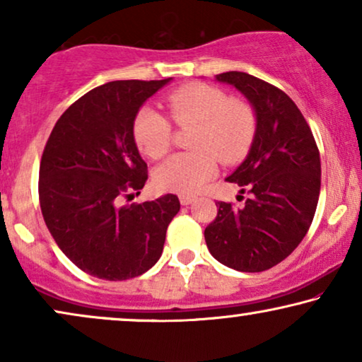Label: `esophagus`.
Instances as JSON below:
<instances>
[{"label": "esophagus", "instance_id": "34e87169", "mask_svg": "<svg viewBox=\"0 0 362 362\" xmlns=\"http://www.w3.org/2000/svg\"><path fill=\"white\" fill-rule=\"evenodd\" d=\"M196 199L192 196H180V202L182 206H189V204H192V202H194Z\"/></svg>", "mask_w": 362, "mask_h": 362}]
</instances>
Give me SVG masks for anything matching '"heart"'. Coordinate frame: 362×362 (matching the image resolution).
I'll return each instance as SVG.
<instances>
[{
    "instance_id": "obj_1",
    "label": "heart",
    "mask_w": 362,
    "mask_h": 362,
    "mask_svg": "<svg viewBox=\"0 0 362 362\" xmlns=\"http://www.w3.org/2000/svg\"><path fill=\"white\" fill-rule=\"evenodd\" d=\"M177 125H194L192 153L168 158L156 168L155 186L177 194H196L217 173V160L235 163L245 156L255 133V115L247 103L229 100L221 88L189 83L166 97ZM133 136L143 155L158 160L170 148L171 125L153 107H143L133 123Z\"/></svg>"
}]
</instances>
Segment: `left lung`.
<instances>
[{"label": "left lung", "instance_id": "obj_1", "mask_svg": "<svg viewBox=\"0 0 362 362\" xmlns=\"http://www.w3.org/2000/svg\"><path fill=\"white\" fill-rule=\"evenodd\" d=\"M216 81L249 100L255 133L245 160L227 177L250 197L240 207L217 202L204 239L222 265L264 272L285 260L310 229L320 197V151L305 117L280 88L237 71Z\"/></svg>", "mask_w": 362, "mask_h": 362}]
</instances>
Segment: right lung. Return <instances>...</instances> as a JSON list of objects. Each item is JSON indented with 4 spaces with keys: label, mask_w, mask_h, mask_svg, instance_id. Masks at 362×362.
Here are the masks:
<instances>
[{
    "label": "right lung",
    "mask_w": 362,
    "mask_h": 362,
    "mask_svg": "<svg viewBox=\"0 0 362 362\" xmlns=\"http://www.w3.org/2000/svg\"><path fill=\"white\" fill-rule=\"evenodd\" d=\"M171 81H113L93 88L62 113L44 148V221L67 259L97 279L128 280L150 270L180 211L175 194L122 204L148 180L133 136L136 113Z\"/></svg>",
    "instance_id": "1"
}]
</instances>
